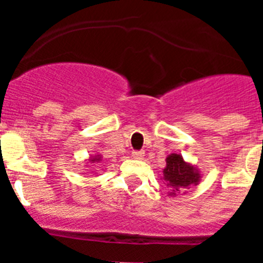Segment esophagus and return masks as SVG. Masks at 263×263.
Here are the masks:
<instances>
[{"label":"esophagus","instance_id":"esophagus-1","mask_svg":"<svg viewBox=\"0 0 263 263\" xmlns=\"http://www.w3.org/2000/svg\"><path fill=\"white\" fill-rule=\"evenodd\" d=\"M132 157H133L134 159H143V157H145V153H143V152H133V153H132Z\"/></svg>","mask_w":263,"mask_h":263}]
</instances>
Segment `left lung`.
<instances>
[{"instance_id": "8db88e82", "label": "left lung", "mask_w": 263, "mask_h": 263, "mask_svg": "<svg viewBox=\"0 0 263 263\" xmlns=\"http://www.w3.org/2000/svg\"><path fill=\"white\" fill-rule=\"evenodd\" d=\"M200 173L191 163H187L180 154H170L166 158V167L163 168V180L170 188V196H175L185 188L196 185L200 182Z\"/></svg>"}]
</instances>
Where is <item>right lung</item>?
Returning <instances> with one entry per match:
<instances>
[{"mask_svg":"<svg viewBox=\"0 0 263 263\" xmlns=\"http://www.w3.org/2000/svg\"><path fill=\"white\" fill-rule=\"evenodd\" d=\"M101 160V155H95L93 158H90L89 162H92V163H95V162H100Z\"/></svg>","mask_w":263,"mask_h":263,"instance_id":"1","label":"right lung"}]
</instances>
